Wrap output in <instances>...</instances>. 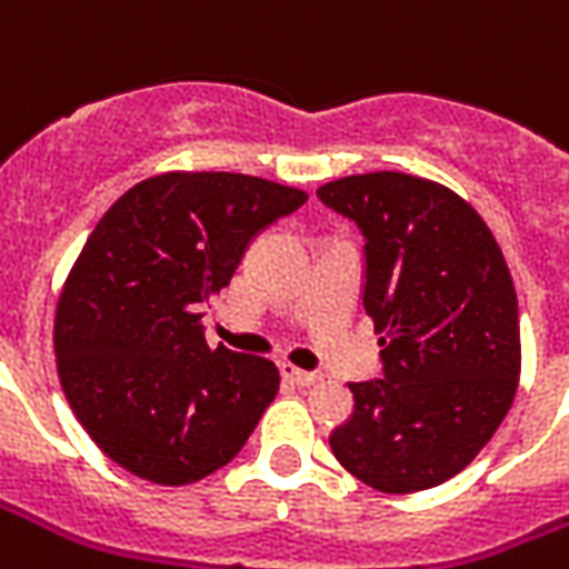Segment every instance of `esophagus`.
<instances>
[{"label":"esophagus","mask_w":569,"mask_h":569,"mask_svg":"<svg viewBox=\"0 0 569 569\" xmlns=\"http://www.w3.org/2000/svg\"><path fill=\"white\" fill-rule=\"evenodd\" d=\"M280 371H283V378H289V381L298 383V387H310V383L320 381V375H317V371L296 369L292 362H280Z\"/></svg>","instance_id":"esophagus-1"}]
</instances>
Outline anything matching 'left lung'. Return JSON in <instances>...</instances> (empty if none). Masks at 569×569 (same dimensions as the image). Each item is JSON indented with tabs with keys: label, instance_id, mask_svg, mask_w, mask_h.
<instances>
[{
	"label": "left lung",
	"instance_id": "obj_1",
	"mask_svg": "<svg viewBox=\"0 0 569 569\" xmlns=\"http://www.w3.org/2000/svg\"><path fill=\"white\" fill-rule=\"evenodd\" d=\"M366 237L362 308L383 378L350 383L329 445L383 493L436 488L476 460L512 408L521 332L512 273L485 219L420 176L362 173L317 188Z\"/></svg>",
	"mask_w": 569,
	"mask_h": 569
}]
</instances>
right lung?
<instances>
[{
    "instance_id": "add662e5",
    "label": "right lung",
    "mask_w": 569,
    "mask_h": 569,
    "mask_svg": "<svg viewBox=\"0 0 569 569\" xmlns=\"http://www.w3.org/2000/svg\"><path fill=\"white\" fill-rule=\"evenodd\" d=\"M308 200L243 173H161L106 210L57 301L69 408L97 448L154 485L222 469L280 390L271 359L210 350L203 305L252 237Z\"/></svg>"
}]
</instances>
